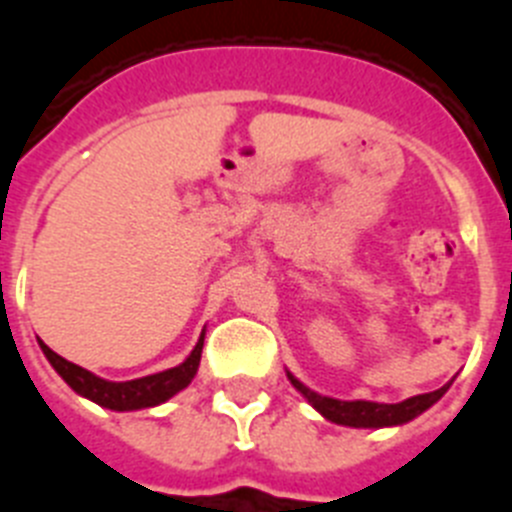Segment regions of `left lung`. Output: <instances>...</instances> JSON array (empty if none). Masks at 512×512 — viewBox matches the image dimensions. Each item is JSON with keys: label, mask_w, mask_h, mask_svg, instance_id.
I'll return each instance as SVG.
<instances>
[{"label": "left lung", "mask_w": 512, "mask_h": 512, "mask_svg": "<svg viewBox=\"0 0 512 512\" xmlns=\"http://www.w3.org/2000/svg\"><path fill=\"white\" fill-rule=\"evenodd\" d=\"M287 379L292 382L297 392L310 402L312 408L318 410L325 420L336 425H348V428H392V425H405L413 418H418L420 413L436 405L446 390L451 387V382H446L441 390L425 392V395L408 397L402 402H372V400H336V397L320 395V392L310 390L292 372H287Z\"/></svg>", "instance_id": "left-lung-1"}]
</instances>
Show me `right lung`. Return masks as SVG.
Here are the masks:
<instances>
[{
	"instance_id": "1",
	"label": "right lung",
	"mask_w": 512,
	"mask_h": 512,
	"mask_svg": "<svg viewBox=\"0 0 512 512\" xmlns=\"http://www.w3.org/2000/svg\"><path fill=\"white\" fill-rule=\"evenodd\" d=\"M38 343L40 348H43L45 359L51 361V366L58 372V377L69 384L76 395L97 402L99 408L128 413V410L156 408V405L171 400L176 392H182L184 387L192 384L194 374L200 369L202 346H205V330L200 333V341L192 348V354H189L182 364L171 366L166 372L130 379V382H110V379L97 377V374L87 372L84 366L71 364V361H66L63 356H58L56 351H51L43 341Z\"/></svg>"
}]
</instances>
